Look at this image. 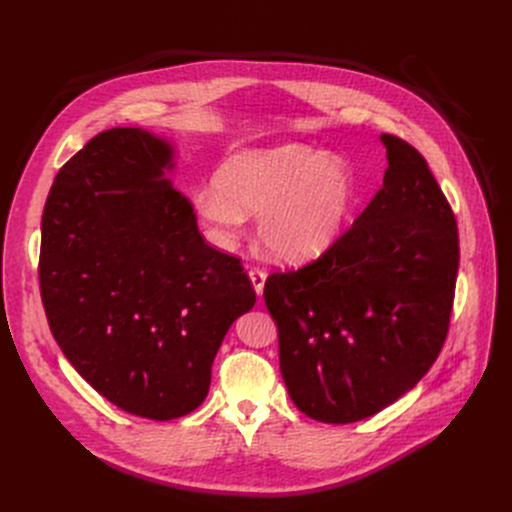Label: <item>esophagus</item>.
Segmentation results:
<instances>
[{"label": "esophagus", "mask_w": 512, "mask_h": 512, "mask_svg": "<svg viewBox=\"0 0 512 512\" xmlns=\"http://www.w3.org/2000/svg\"><path fill=\"white\" fill-rule=\"evenodd\" d=\"M248 275H250V281H252V285H254V291L258 296H262V291H264V281H266V273L262 271V269H258V266H252V269L248 271Z\"/></svg>", "instance_id": "1"}]
</instances>
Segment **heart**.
<instances>
[{"label": "heart", "mask_w": 512, "mask_h": 512, "mask_svg": "<svg viewBox=\"0 0 512 512\" xmlns=\"http://www.w3.org/2000/svg\"><path fill=\"white\" fill-rule=\"evenodd\" d=\"M356 198L346 162L304 143L246 150L214 173V187L193 196V208L218 246L256 212V237L275 258L300 260L321 254L342 233Z\"/></svg>", "instance_id": "b5f03b06"}]
</instances>
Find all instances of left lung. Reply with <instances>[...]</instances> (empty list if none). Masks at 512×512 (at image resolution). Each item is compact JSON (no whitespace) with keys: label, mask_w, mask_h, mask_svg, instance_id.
Instances as JSON below:
<instances>
[{"label":"left lung","mask_w":512,"mask_h":512,"mask_svg":"<svg viewBox=\"0 0 512 512\" xmlns=\"http://www.w3.org/2000/svg\"><path fill=\"white\" fill-rule=\"evenodd\" d=\"M381 141L383 187L354 225L321 258L264 283L289 398L321 423L394 404L431 369L450 327L454 212L410 143Z\"/></svg>","instance_id":"1"}]
</instances>
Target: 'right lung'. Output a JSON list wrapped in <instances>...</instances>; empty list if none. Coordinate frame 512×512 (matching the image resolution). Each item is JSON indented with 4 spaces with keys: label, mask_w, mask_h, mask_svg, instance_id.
Masks as SVG:
<instances>
[{
    "label": "right lung",
    "mask_w": 512,
    "mask_h": 512,
    "mask_svg": "<svg viewBox=\"0 0 512 512\" xmlns=\"http://www.w3.org/2000/svg\"><path fill=\"white\" fill-rule=\"evenodd\" d=\"M166 139L95 135L54 179L41 218L47 323L77 373L135 417L170 421L208 396L214 356L256 302L241 260L210 248L164 177Z\"/></svg>",
    "instance_id": "add662e5"
}]
</instances>
